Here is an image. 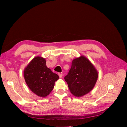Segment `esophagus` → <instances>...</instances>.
<instances>
[{"label":"esophagus","instance_id":"34e87169","mask_svg":"<svg viewBox=\"0 0 127 127\" xmlns=\"http://www.w3.org/2000/svg\"><path fill=\"white\" fill-rule=\"evenodd\" d=\"M58 75H59L60 78H62V77H63V74H60V73H59Z\"/></svg>","mask_w":127,"mask_h":127}]
</instances>
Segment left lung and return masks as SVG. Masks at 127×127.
Here are the masks:
<instances>
[{
	"label": "left lung",
	"mask_w": 127,
	"mask_h": 127,
	"mask_svg": "<svg viewBox=\"0 0 127 127\" xmlns=\"http://www.w3.org/2000/svg\"><path fill=\"white\" fill-rule=\"evenodd\" d=\"M98 78V73L90 61L84 56L73 60L70 69L64 77L71 93L76 96H83L93 89Z\"/></svg>",
	"instance_id": "8db88e82"
}]
</instances>
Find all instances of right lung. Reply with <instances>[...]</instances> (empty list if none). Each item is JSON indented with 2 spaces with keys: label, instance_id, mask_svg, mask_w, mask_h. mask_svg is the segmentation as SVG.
I'll list each match as a JSON object with an SVG mask.
<instances>
[{
  "label": "right lung",
  "instance_id": "add662e5",
  "mask_svg": "<svg viewBox=\"0 0 127 127\" xmlns=\"http://www.w3.org/2000/svg\"><path fill=\"white\" fill-rule=\"evenodd\" d=\"M26 83L34 93L45 97L53 90L59 76L46 66L45 59L36 57L31 61L24 71Z\"/></svg>",
  "mask_w": 127,
  "mask_h": 127
}]
</instances>
